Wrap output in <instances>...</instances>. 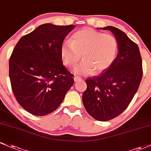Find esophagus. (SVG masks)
I'll use <instances>...</instances> for the list:
<instances>
[{
	"mask_svg": "<svg viewBox=\"0 0 151 151\" xmlns=\"http://www.w3.org/2000/svg\"><path fill=\"white\" fill-rule=\"evenodd\" d=\"M74 81H75V82H77V81L81 80V79H82V78H81V77H78V76H74Z\"/></svg>",
	"mask_w": 151,
	"mask_h": 151,
	"instance_id": "obj_1",
	"label": "esophagus"
}]
</instances>
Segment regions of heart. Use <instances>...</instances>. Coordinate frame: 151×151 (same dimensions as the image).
Wrapping results in <instances>:
<instances>
[{
    "label": "heart",
    "mask_w": 151,
    "mask_h": 151,
    "mask_svg": "<svg viewBox=\"0 0 151 151\" xmlns=\"http://www.w3.org/2000/svg\"><path fill=\"white\" fill-rule=\"evenodd\" d=\"M118 51V42L111 34H105L92 29H84L74 33L72 41L62 42L60 51L62 61L72 67L81 58L83 61L76 66L74 72L87 75L105 70L115 60Z\"/></svg>",
    "instance_id": "heart-1"
}]
</instances>
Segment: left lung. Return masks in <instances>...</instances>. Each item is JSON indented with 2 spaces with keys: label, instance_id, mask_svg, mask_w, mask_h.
<instances>
[{
  "label": "left lung",
  "instance_id": "left-lung-1",
  "mask_svg": "<svg viewBox=\"0 0 151 151\" xmlns=\"http://www.w3.org/2000/svg\"><path fill=\"white\" fill-rule=\"evenodd\" d=\"M118 42V54L100 75L86 79L82 102L89 115L99 121H108L128 107L139 88L143 65L138 46L121 30L107 26Z\"/></svg>",
  "mask_w": 151,
  "mask_h": 151
}]
</instances>
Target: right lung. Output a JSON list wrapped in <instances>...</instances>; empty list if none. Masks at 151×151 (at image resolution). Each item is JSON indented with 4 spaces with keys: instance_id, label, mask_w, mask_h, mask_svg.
Masks as SVG:
<instances>
[{
    "instance_id": "obj_1",
    "label": "right lung",
    "mask_w": 151,
    "mask_h": 151,
    "mask_svg": "<svg viewBox=\"0 0 151 151\" xmlns=\"http://www.w3.org/2000/svg\"><path fill=\"white\" fill-rule=\"evenodd\" d=\"M74 25L44 24L21 38L9 59L11 88L29 113L44 116L56 110L74 84L62 62L60 48Z\"/></svg>"
}]
</instances>
